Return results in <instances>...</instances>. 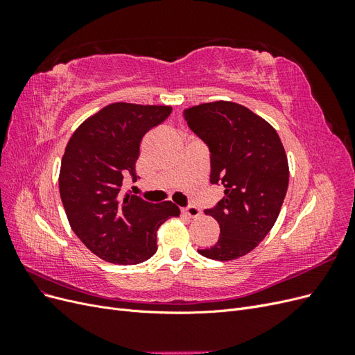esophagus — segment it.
Listing matches in <instances>:
<instances>
[{
  "label": "esophagus",
  "mask_w": 355,
  "mask_h": 355,
  "mask_svg": "<svg viewBox=\"0 0 355 355\" xmlns=\"http://www.w3.org/2000/svg\"><path fill=\"white\" fill-rule=\"evenodd\" d=\"M182 214H185L188 218H198L201 216V210L196 206H189V207L182 209Z\"/></svg>",
  "instance_id": "esophagus-1"
}]
</instances>
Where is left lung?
<instances>
[{"label": "left lung", "mask_w": 355, "mask_h": 355, "mask_svg": "<svg viewBox=\"0 0 355 355\" xmlns=\"http://www.w3.org/2000/svg\"><path fill=\"white\" fill-rule=\"evenodd\" d=\"M189 128L210 151V182L225 196L213 209L220 235L198 250L213 261L250 253L271 231L288 187V163L275 128L243 105L218 101L184 110Z\"/></svg>", "instance_id": "8db88e82"}]
</instances>
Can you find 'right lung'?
<instances>
[{"mask_svg":"<svg viewBox=\"0 0 355 355\" xmlns=\"http://www.w3.org/2000/svg\"><path fill=\"white\" fill-rule=\"evenodd\" d=\"M170 112L171 106L111 103L89 116L65 148L59 191L67 218L84 245L106 262H145L157 252L159 225L180 214L171 201L121 196L124 176L135 178L142 137Z\"/></svg>","mask_w":355,"mask_h":355,"instance_id":"right-lung-1","label":"right lung"}]
</instances>
